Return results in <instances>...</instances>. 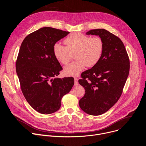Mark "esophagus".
<instances>
[{
	"mask_svg": "<svg viewBox=\"0 0 146 146\" xmlns=\"http://www.w3.org/2000/svg\"><path fill=\"white\" fill-rule=\"evenodd\" d=\"M78 79L75 78H74V86H78Z\"/></svg>",
	"mask_w": 146,
	"mask_h": 146,
	"instance_id": "esophagus-1",
	"label": "esophagus"
}]
</instances>
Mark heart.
I'll list each match as a JSON object with an SVG mask.
<instances>
[{"label": "heart", "mask_w": 146, "mask_h": 146, "mask_svg": "<svg viewBox=\"0 0 146 146\" xmlns=\"http://www.w3.org/2000/svg\"><path fill=\"white\" fill-rule=\"evenodd\" d=\"M66 46L55 43L53 52L62 64L67 65L74 55L76 60L64 69L67 76H77L87 66H94L100 60L104 48L103 40L99 36H90L82 33H72L64 40Z\"/></svg>", "instance_id": "b5f03b06"}]
</instances>
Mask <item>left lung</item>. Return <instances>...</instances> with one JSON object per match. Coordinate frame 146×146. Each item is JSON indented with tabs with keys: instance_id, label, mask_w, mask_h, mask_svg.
Instances as JSON below:
<instances>
[{
	"instance_id": "8db88e82",
	"label": "left lung",
	"mask_w": 146,
	"mask_h": 146,
	"mask_svg": "<svg viewBox=\"0 0 146 146\" xmlns=\"http://www.w3.org/2000/svg\"><path fill=\"white\" fill-rule=\"evenodd\" d=\"M87 35L101 37L104 48L98 63L81 74L78 82L86 93L79 106L90 115H99L119 99L129 75L130 62L123 43L117 36L104 29L91 30Z\"/></svg>"
}]
</instances>
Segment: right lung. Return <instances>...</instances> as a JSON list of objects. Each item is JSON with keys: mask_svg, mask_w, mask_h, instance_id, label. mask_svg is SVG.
<instances>
[{"mask_svg": "<svg viewBox=\"0 0 146 146\" xmlns=\"http://www.w3.org/2000/svg\"><path fill=\"white\" fill-rule=\"evenodd\" d=\"M69 32L44 27L28 35L21 45L16 72L27 101L37 112L58 110L61 99L72 88L74 78H55L62 68L53 52L54 45Z\"/></svg>", "mask_w": 146, "mask_h": 146, "instance_id": "right-lung-1", "label": "right lung"}]
</instances>
